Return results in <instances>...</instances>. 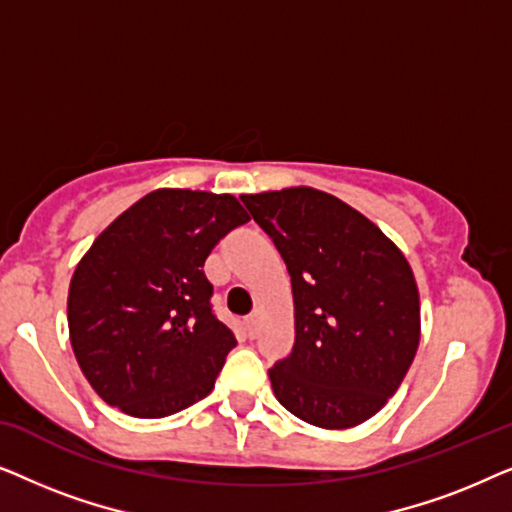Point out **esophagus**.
<instances>
[{"mask_svg":"<svg viewBox=\"0 0 512 512\" xmlns=\"http://www.w3.org/2000/svg\"><path fill=\"white\" fill-rule=\"evenodd\" d=\"M261 317H263V312L261 310H254L247 319H244V324H247V331H249L251 338H256L258 326H261Z\"/></svg>","mask_w":512,"mask_h":512,"instance_id":"34e87169","label":"esophagus"}]
</instances>
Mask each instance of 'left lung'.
Instances as JSON below:
<instances>
[{"instance_id":"1","label":"left lung","mask_w":512,"mask_h":512,"mask_svg":"<svg viewBox=\"0 0 512 512\" xmlns=\"http://www.w3.org/2000/svg\"><path fill=\"white\" fill-rule=\"evenodd\" d=\"M291 275L296 342L270 368L277 401L321 429L384 408L419 347V291L401 249L317 188L242 195Z\"/></svg>"}]
</instances>
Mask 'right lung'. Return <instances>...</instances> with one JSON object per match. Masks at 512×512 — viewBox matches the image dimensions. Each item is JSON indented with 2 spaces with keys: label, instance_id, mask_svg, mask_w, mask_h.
<instances>
[{
  "label": "right lung",
  "instance_id": "obj_1",
  "mask_svg": "<svg viewBox=\"0 0 512 512\" xmlns=\"http://www.w3.org/2000/svg\"><path fill=\"white\" fill-rule=\"evenodd\" d=\"M249 221L233 195L158 188L118 216L76 265L67 298L76 361L104 403L158 419L198 403L237 345L202 272Z\"/></svg>",
  "mask_w": 512,
  "mask_h": 512
}]
</instances>
